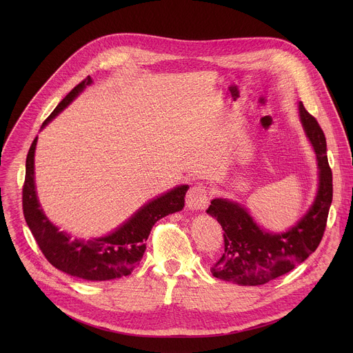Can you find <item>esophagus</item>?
<instances>
[{
  "instance_id": "esophagus-1",
  "label": "esophagus",
  "mask_w": 353,
  "mask_h": 353,
  "mask_svg": "<svg viewBox=\"0 0 353 353\" xmlns=\"http://www.w3.org/2000/svg\"><path fill=\"white\" fill-rule=\"evenodd\" d=\"M210 204V195L208 188L204 184H194L187 195H185V205L188 210L198 211V210H205Z\"/></svg>"
}]
</instances>
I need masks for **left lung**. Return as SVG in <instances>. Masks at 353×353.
Listing matches in <instances>:
<instances>
[{"label": "left lung", "mask_w": 353, "mask_h": 353, "mask_svg": "<svg viewBox=\"0 0 353 353\" xmlns=\"http://www.w3.org/2000/svg\"><path fill=\"white\" fill-rule=\"evenodd\" d=\"M299 116L319 166V188L313 204L289 230L272 233L260 228L239 203L212 199L207 214L216 218L225 232V253L211 268L215 278L243 286L264 285L292 271L319 247L332 203V172L324 132L301 102Z\"/></svg>", "instance_id": "1"}]
</instances>
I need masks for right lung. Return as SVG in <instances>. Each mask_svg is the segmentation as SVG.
Returning a JSON list of instances; mask_svg holds the SVG:
<instances>
[{
	"label": "right lung",
	"instance_id": "1",
	"mask_svg": "<svg viewBox=\"0 0 353 353\" xmlns=\"http://www.w3.org/2000/svg\"><path fill=\"white\" fill-rule=\"evenodd\" d=\"M92 83L86 77L78 83L53 110L41 128L59 116L72 100ZM37 137L33 139L26 158V174L22 191V207L26 223L47 261L57 270L85 281H110L127 276L139 264L152 226L162 218L184 208L188 185L183 184L150 199L128 221L108 236L89 240L72 239L68 233L48 221L44 215L34 185V150Z\"/></svg>",
	"mask_w": 353,
	"mask_h": 353
}]
</instances>
